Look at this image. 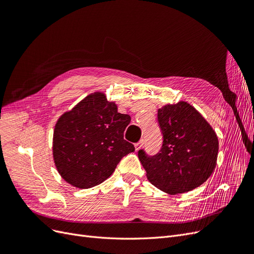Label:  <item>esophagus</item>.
<instances>
[{"mask_svg":"<svg viewBox=\"0 0 254 254\" xmlns=\"http://www.w3.org/2000/svg\"><path fill=\"white\" fill-rule=\"evenodd\" d=\"M143 144H144V140H141L140 142H137L134 144V147H135V150H140L142 147H143Z\"/></svg>","mask_w":254,"mask_h":254,"instance_id":"34e87169","label":"esophagus"}]
</instances>
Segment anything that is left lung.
Listing matches in <instances>:
<instances>
[{"label":"left lung","instance_id":"left-lung-1","mask_svg":"<svg viewBox=\"0 0 254 254\" xmlns=\"http://www.w3.org/2000/svg\"><path fill=\"white\" fill-rule=\"evenodd\" d=\"M163 143L153 156L144 149L137 156L151 184L170 194L186 193L201 186L213 173L218 139L194 107L186 102L158 110Z\"/></svg>","mask_w":254,"mask_h":254}]
</instances>
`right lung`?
Returning a JSON list of instances; mask_svg holds the SVG:
<instances>
[{"instance_id": "obj_1", "label": "right lung", "mask_w": 254, "mask_h": 254, "mask_svg": "<svg viewBox=\"0 0 254 254\" xmlns=\"http://www.w3.org/2000/svg\"><path fill=\"white\" fill-rule=\"evenodd\" d=\"M128 114L118 112L103 93H93L61 117L53 153L59 174L72 186L93 188L108 179L123 157L134 151L124 139Z\"/></svg>"}]
</instances>
